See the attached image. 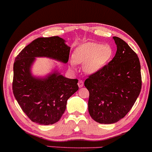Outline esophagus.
<instances>
[{"label": "esophagus", "mask_w": 152, "mask_h": 152, "mask_svg": "<svg viewBox=\"0 0 152 152\" xmlns=\"http://www.w3.org/2000/svg\"><path fill=\"white\" fill-rule=\"evenodd\" d=\"M83 85H84L83 81L81 80H80L79 82H78V86H79V88H82L83 86Z\"/></svg>", "instance_id": "obj_1"}]
</instances>
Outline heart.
<instances>
[{"mask_svg":"<svg viewBox=\"0 0 152 152\" xmlns=\"http://www.w3.org/2000/svg\"><path fill=\"white\" fill-rule=\"evenodd\" d=\"M113 55V50L108 45L87 43L80 45L73 54L77 64H85V71L88 74H94L101 70L109 62ZM74 67L75 63L72 62Z\"/></svg>","mask_w":152,"mask_h":152,"instance_id":"obj_1","label":"heart"}]
</instances>
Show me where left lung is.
Listing matches in <instances>:
<instances>
[{"label":"left lung","mask_w":152,"mask_h":152,"mask_svg":"<svg viewBox=\"0 0 152 152\" xmlns=\"http://www.w3.org/2000/svg\"><path fill=\"white\" fill-rule=\"evenodd\" d=\"M117 52L111 61L84 84L89 91L88 112L102 124L115 123L133 107L141 89L139 58L123 40L113 37Z\"/></svg>","instance_id":"obj_1"}]
</instances>
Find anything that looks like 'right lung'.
<instances>
[{
  "label": "right lung",
  "instance_id": "add662e5",
  "mask_svg": "<svg viewBox=\"0 0 152 152\" xmlns=\"http://www.w3.org/2000/svg\"><path fill=\"white\" fill-rule=\"evenodd\" d=\"M69 50L70 47L58 36L39 37L16 57L13 94L32 122L43 125L58 122L65 112L68 99L79 88L78 80L65 77L57 70L45 77H34L31 66L36 57H48L66 64Z\"/></svg>",
  "mask_w": 152,
  "mask_h": 152
}]
</instances>
